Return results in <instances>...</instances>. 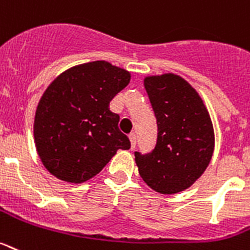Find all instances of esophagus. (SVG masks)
I'll return each mask as SVG.
<instances>
[{"label":"esophagus","instance_id":"34e87169","mask_svg":"<svg viewBox=\"0 0 250 250\" xmlns=\"http://www.w3.org/2000/svg\"><path fill=\"white\" fill-rule=\"evenodd\" d=\"M129 139H130V144H131V148H135V144H136V135L134 133L129 134Z\"/></svg>","mask_w":250,"mask_h":250}]
</instances>
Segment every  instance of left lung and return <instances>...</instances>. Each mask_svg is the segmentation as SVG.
Listing matches in <instances>:
<instances>
[{
  "label": "left lung",
  "mask_w": 250,
  "mask_h": 250,
  "mask_svg": "<svg viewBox=\"0 0 250 250\" xmlns=\"http://www.w3.org/2000/svg\"><path fill=\"white\" fill-rule=\"evenodd\" d=\"M144 87L157 117L158 138L151 153L135 151V163L150 188L173 195L191 187L208 168L214 126L197 91L182 77L149 76Z\"/></svg>",
  "instance_id": "1"
}]
</instances>
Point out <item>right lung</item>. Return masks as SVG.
Instances as JSON below:
<instances>
[{"label":"right lung","instance_id":"add662e5","mask_svg":"<svg viewBox=\"0 0 250 250\" xmlns=\"http://www.w3.org/2000/svg\"><path fill=\"white\" fill-rule=\"evenodd\" d=\"M127 70L108 62L80 64L59 74L42 93L34 139L44 167L64 182L82 183L100 173L130 140L119 130L110 101L129 84Z\"/></svg>","mask_w":250,"mask_h":250}]
</instances>
